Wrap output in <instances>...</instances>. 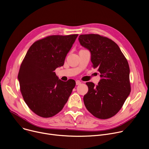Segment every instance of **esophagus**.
Returning a JSON list of instances; mask_svg holds the SVG:
<instances>
[{
	"label": "esophagus",
	"mask_w": 149,
	"mask_h": 149,
	"mask_svg": "<svg viewBox=\"0 0 149 149\" xmlns=\"http://www.w3.org/2000/svg\"><path fill=\"white\" fill-rule=\"evenodd\" d=\"M81 84V81H76V85H80Z\"/></svg>",
	"instance_id": "1"
}]
</instances>
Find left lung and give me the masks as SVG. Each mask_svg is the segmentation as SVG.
Returning <instances> with one entry per match:
<instances>
[{
	"instance_id": "1",
	"label": "left lung",
	"mask_w": 149,
	"mask_h": 149,
	"mask_svg": "<svg viewBox=\"0 0 149 149\" xmlns=\"http://www.w3.org/2000/svg\"><path fill=\"white\" fill-rule=\"evenodd\" d=\"M79 41L91 54L93 67L100 73L98 85L86 82L88 93L84 97L87 110L95 117L106 119L120 110L131 92L130 67L118 45L97 34L81 35Z\"/></svg>"
}]
</instances>
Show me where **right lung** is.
Returning <instances> with one entry per match:
<instances>
[{
  "label": "right lung",
  "instance_id": "add662e5",
  "mask_svg": "<svg viewBox=\"0 0 149 149\" xmlns=\"http://www.w3.org/2000/svg\"><path fill=\"white\" fill-rule=\"evenodd\" d=\"M78 35H52L37 40L29 49L18 79L22 97L30 109L42 118H51L64 107L76 82L56 76Z\"/></svg>",
  "mask_w": 149,
  "mask_h": 149
}]
</instances>
